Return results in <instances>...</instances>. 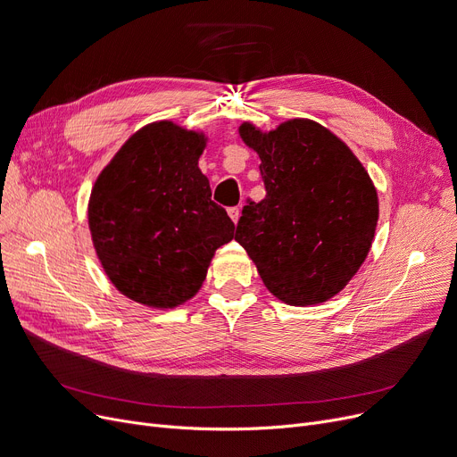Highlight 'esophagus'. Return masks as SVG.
<instances>
[{
    "label": "esophagus",
    "mask_w": 457,
    "mask_h": 457,
    "mask_svg": "<svg viewBox=\"0 0 457 457\" xmlns=\"http://www.w3.org/2000/svg\"><path fill=\"white\" fill-rule=\"evenodd\" d=\"M228 214H229V219L237 224L238 222V216H241V207H229Z\"/></svg>",
    "instance_id": "1"
}]
</instances>
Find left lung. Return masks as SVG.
I'll use <instances>...</instances> for the list:
<instances>
[{"instance_id":"8db88e82","label":"left lung","mask_w":457,"mask_h":457,"mask_svg":"<svg viewBox=\"0 0 457 457\" xmlns=\"http://www.w3.org/2000/svg\"><path fill=\"white\" fill-rule=\"evenodd\" d=\"M267 196L246 200L235 241L267 289L289 305L337 295L363 265L378 222L376 188L350 148L311 120L276 131L241 126Z\"/></svg>"}]
</instances>
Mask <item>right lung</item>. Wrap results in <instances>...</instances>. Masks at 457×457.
<instances>
[{"instance_id":"right-lung-1","label":"right lung","mask_w":457,"mask_h":457,"mask_svg":"<svg viewBox=\"0 0 457 457\" xmlns=\"http://www.w3.org/2000/svg\"><path fill=\"white\" fill-rule=\"evenodd\" d=\"M205 140L172 122L135 133L100 174L88 204L94 248L128 298L176 307L195 296L235 224L211 200Z\"/></svg>"}]
</instances>
